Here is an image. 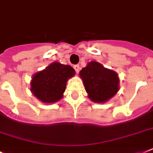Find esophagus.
<instances>
[{
    "instance_id": "1",
    "label": "esophagus",
    "mask_w": 153,
    "mask_h": 153,
    "mask_svg": "<svg viewBox=\"0 0 153 153\" xmlns=\"http://www.w3.org/2000/svg\"><path fill=\"white\" fill-rule=\"evenodd\" d=\"M74 71H76V73H78V72L79 71V70H80V67H79V65H74Z\"/></svg>"
}]
</instances>
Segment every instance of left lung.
I'll return each instance as SVG.
<instances>
[{
  "instance_id": "left-lung-1",
  "label": "left lung",
  "mask_w": 153,
  "mask_h": 153,
  "mask_svg": "<svg viewBox=\"0 0 153 153\" xmlns=\"http://www.w3.org/2000/svg\"><path fill=\"white\" fill-rule=\"evenodd\" d=\"M88 98L92 102L104 103L113 98L119 91L118 75L101 63L91 61L79 72Z\"/></svg>"
}]
</instances>
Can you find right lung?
I'll return each instance as SVG.
<instances>
[{
	"mask_svg": "<svg viewBox=\"0 0 153 153\" xmlns=\"http://www.w3.org/2000/svg\"><path fill=\"white\" fill-rule=\"evenodd\" d=\"M70 65L55 62L32 76L31 91L40 102L54 103L63 96L67 80L74 75Z\"/></svg>",
	"mask_w": 153,
	"mask_h": 153,
	"instance_id": "obj_1",
	"label": "right lung"
}]
</instances>
